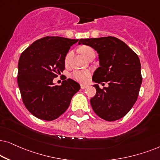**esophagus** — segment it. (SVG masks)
I'll return each mask as SVG.
<instances>
[{
	"label": "esophagus",
	"mask_w": 160,
	"mask_h": 160,
	"mask_svg": "<svg viewBox=\"0 0 160 160\" xmlns=\"http://www.w3.org/2000/svg\"><path fill=\"white\" fill-rule=\"evenodd\" d=\"M80 87H81V88L82 89H85V88H87V86L86 85H81V86H80Z\"/></svg>",
	"instance_id": "34e87169"
}]
</instances>
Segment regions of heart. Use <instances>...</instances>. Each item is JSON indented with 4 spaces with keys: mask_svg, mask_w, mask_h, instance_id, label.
<instances>
[{
    "mask_svg": "<svg viewBox=\"0 0 160 160\" xmlns=\"http://www.w3.org/2000/svg\"><path fill=\"white\" fill-rule=\"evenodd\" d=\"M93 49L90 48V47L84 46L80 48V52H81L82 54L84 55L85 58H86L89 53L93 52ZM71 56H72V52H69L67 55V56H66L65 58L66 63H68V62H69ZM90 75H91L90 72L88 71V70H82V71H80V70H75V71H74L72 73V78L74 79V80H77V81L79 82H81V83H85V82H86Z\"/></svg>",
    "mask_w": 160,
    "mask_h": 160,
    "instance_id": "b5f03b06",
    "label": "heart"
}]
</instances>
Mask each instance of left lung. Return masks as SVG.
Wrapping results in <instances>:
<instances>
[{"label":"left lung","instance_id":"8db88e82","mask_svg":"<svg viewBox=\"0 0 160 160\" xmlns=\"http://www.w3.org/2000/svg\"><path fill=\"white\" fill-rule=\"evenodd\" d=\"M90 46L99 54V67L92 80L98 84L96 95L90 100L95 113L104 120H118L128 112L137 101L142 83L141 65L138 55L121 40L112 37L80 39L78 44Z\"/></svg>","mask_w":160,"mask_h":160}]
</instances>
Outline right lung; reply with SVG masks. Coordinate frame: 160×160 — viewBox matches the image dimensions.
<instances>
[{
	"label": "right lung",
	"mask_w": 160,
	"mask_h": 160,
	"mask_svg": "<svg viewBox=\"0 0 160 160\" xmlns=\"http://www.w3.org/2000/svg\"><path fill=\"white\" fill-rule=\"evenodd\" d=\"M78 40L46 37L34 42L21 54L18 86L25 108L37 118L45 121L58 118L80 90V85L72 79H64L61 86L53 82L65 69L70 47Z\"/></svg>",
	"instance_id": "obj_1"
}]
</instances>
